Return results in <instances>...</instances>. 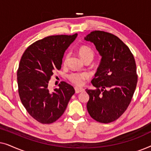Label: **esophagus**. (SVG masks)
Wrapping results in <instances>:
<instances>
[{
    "instance_id": "34e87169",
    "label": "esophagus",
    "mask_w": 151,
    "mask_h": 151,
    "mask_svg": "<svg viewBox=\"0 0 151 151\" xmlns=\"http://www.w3.org/2000/svg\"><path fill=\"white\" fill-rule=\"evenodd\" d=\"M75 91L76 93H79L83 92L84 89L82 88H80V87H75Z\"/></svg>"
}]
</instances>
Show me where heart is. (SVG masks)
Masks as SVG:
<instances>
[{
  "label": "heart",
  "mask_w": 151,
  "mask_h": 151,
  "mask_svg": "<svg viewBox=\"0 0 151 151\" xmlns=\"http://www.w3.org/2000/svg\"><path fill=\"white\" fill-rule=\"evenodd\" d=\"M78 53H79L80 56L81 58L84 60L91 58H93L94 57V51L93 50L91 47L87 45H82L78 49ZM70 57V53H67L66 55L65 58V63H67ZM88 78L87 74L85 73H72L69 76V79L71 80V82H73L76 85H82L83 84L84 81L86 78Z\"/></svg>",
  "instance_id": "obj_1"
}]
</instances>
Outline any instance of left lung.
Wrapping results in <instances>:
<instances>
[{
	"label": "left lung",
	"mask_w": 151,
	"mask_h": 151,
	"mask_svg": "<svg viewBox=\"0 0 151 151\" xmlns=\"http://www.w3.org/2000/svg\"><path fill=\"white\" fill-rule=\"evenodd\" d=\"M84 40L93 43L102 56L91 80L96 89H86L89 96L87 111L97 122H112L127 110L137 86L134 56L118 37L110 33L93 31Z\"/></svg>",
	"instance_id": "left-lung-1"
}]
</instances>
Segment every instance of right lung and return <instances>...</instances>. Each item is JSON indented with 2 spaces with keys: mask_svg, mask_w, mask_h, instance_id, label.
Returning a JSON list of instances; mask_svg holds the SVG:
<instances>
[{
  "mask_svg": "<svg viewBox=\"0 0 151 151\" xmlns=\"http://www.w3.org/2000/svg\"><path fill=\"white\" fill-rule=\"evenodd\" d=\"M77 36L46 37L31 45L22 55L17 71L18 93L27 111L38 122L51 124L58 119L75 93L65 82L53 92L48 84L53 72L61 69L64 53Z\"/></svg>",
  "mask_w": 151,
  "mask_h": 151,
  "instance_id": "1",
  "label": "right lung"
}]
</instances>
